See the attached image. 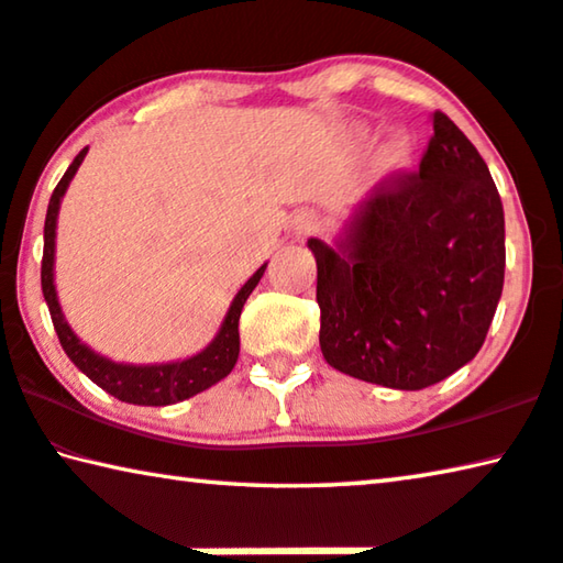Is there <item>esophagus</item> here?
<instances>
[{
	"mask_svg": "<svg viewBox=\"0 0 563 563\" xmlns=\"http://www.w3.org/2000/svg\"><path fill=\"white\" fill-rule=\"evenodd\" d=\"M319 227H322V221H319L317 213H299L297 219H294V231L299 233V236H309V233H317Z\"/></svg>",
	"mask_w": 563,
	"mask_h": 563,
	"instance_id": "esophagus-1",
	"label": "esophagus"
}]
</instances>
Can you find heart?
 Instances as JSON below:
<instances>
[{"instance_id": "b5f03b06", "label": "heart", "mask_w": 563, "mask_h": 563, "mask_svg": "<svg viewBox=\"0 0 563 563\" xmlns=\"http://www.w3.org/2000/svg\"><path fill=\"white\" fill-rule=\"evenodd\" d=\"M415 143L408 133H395L379 151V166L383 170H400L412 161Z\"/></svg>"}]
</instances>
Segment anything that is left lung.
I'll list each match as a JSON object with an SVG mask.
<instances>
[{"label":"left lung","instance_id":"obj_1","mask_svg":"<svg viewBox=\"0 0 563 563\" xmlns=\"http://www.w3.org/2000/svg\"><path fill=\"white\" fill-rule=\"evenodd\" d=\"M317 258L319 347L344 375L422 390L486 342L506 269L504 206L475 145L432 112L420 170L393 173Z\"/></svg>","mask_w":563,"mask_h":563}]
</instances>
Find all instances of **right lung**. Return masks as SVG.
<instances>
[{
    "mask_svg": "<svg viewBox=\"0 0 563 563\" xmlns=\"http://www.w3.org/2000/svg\"><path fill=\"white\" fill-rule=\"evenodd\" d=\"M88 148H82L75 155L70 168L65 170V176L59 178L55 191H52L49 206H47V219H45V252H42V294L49 307L52 324L59 336V344L67 352V357L75 362V367L85 372L95 385L110 393L118 400L131 402V405H173L180 400H188L198 393L209 390L211 385L219 383L229 375L239 360V317L244 309L249 294L254 291L258 279L264 276L266 264L262 269L249 279L244 287L239 289L233 297L231 307L227 311L219 334L213 336L209 347L201 350L194 357L180 360V362H166V365H123V362H112L102 354L92 352L88 344L77 340V334L70 330V324L65 322L63 309H59L57 291H55V229H57V213L59 201L70 186L73 176L80 168Z\"/></svg>",
    "mask_w": 563,
    "mask_h": 563,
    "instance_id": "add662e5",
    "label": "right lung"
}]
</instances>
